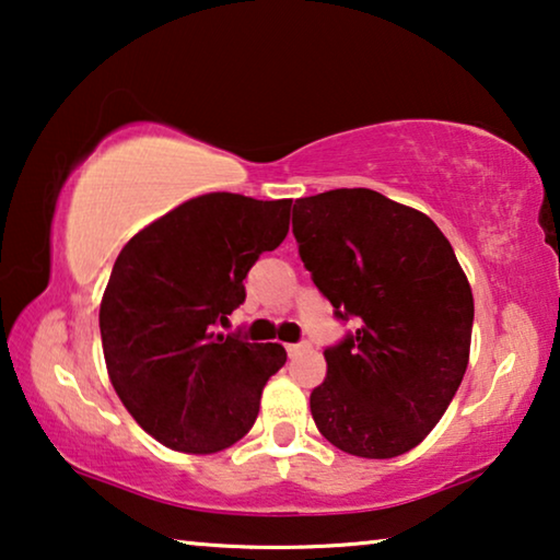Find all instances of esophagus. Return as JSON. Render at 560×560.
<instances>
[{
    "label": "esophagus",
    "mask_w": 560,
    "mask_h": 560,
    "mask_svg": "<svg viewBox=\"0 0 560 560\" xmlns=\"http://www.w3.org/2000/svg\"><path fill=\"white\" fill-rule=\"evenodd\" d=\"M288 357H298V354H303V351H308L311 347L308 343H288Z\"/></svg>",
    "instance_id": "esophagus-1"
}]
</instances>
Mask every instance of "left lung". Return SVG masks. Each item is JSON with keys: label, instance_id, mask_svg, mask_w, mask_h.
<instances>
[{"label": "left lung", "instance_id": "left-lung-1", "mask_svg": "<svg viewBox=\"0 0 560 560\" xmlns=\"http://www.w3.org/2000/svg\"><path fill=\"white\" fill-rule=\"evenodd\" d=\"M293 234L336 320L357 324L324 351L318 431L362 458L416 448L469 364L474 298L454 247L425 213L370 188L298 198Z\"/></svg>", "mask_w": 560, "mask_h": 560}]
</instances>
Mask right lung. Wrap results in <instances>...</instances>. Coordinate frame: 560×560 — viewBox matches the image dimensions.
<instances>
[{"instance_id":"obj_1","label":"right lung","mask_w":560,"mask_h":560,"mask_svg":"<svg viewBox=\"0 0 560 560\" xmlns=\"http://www.w3.org/2000/svg\"><path fill=\"white\" fill-rule=\"evenodd\" d=\"M290 198L206 194L125 244L104 290L98 328L119 400L152 439L217 454L255 425L280 343L221 336L244 303V278L285 240Z\"/></svg>"}]
</instances>
